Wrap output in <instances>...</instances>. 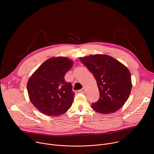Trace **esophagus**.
<instances>
[{
  "label": "esophagus",
  "instance_id": "esophagus-1",
  "mask_svg": "<svg viewBox=\"0 0 154 154\" xmlns=\"http://www.w3.org/2000/svg\"><path fill=\"white\" fill-rule=\"evenodd\" d=\"M85 88H83L82 89H81V90H80L79 91V93H84L85 92Z\"/></svg>",
  "mask_w": 154,
  "mask_h": 154
}]
</instances>
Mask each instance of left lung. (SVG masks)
<instances>
[{"label":"left lung","mask_w":154,"mask_h":154,"mask_svg":"<svg viewBox=\"0 0 154 154\" xmlns=\"http://www.w3.org/2000/svg\"><path fill=\"white\" fill-rule=\"evenodd\" d=\"M94 77L100 93L91 108L101 114L116 112L124 105L131 92V74L128 68L112 57L104 54L80 58Z\"/></svg>","instance_id":"1"}]
</instances>
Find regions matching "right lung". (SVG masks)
I'll return each instance as SVG.
<instances>
[{
	"instance_id": "obj_1",
	"label": "right lung",
	"mask_w": 154,
	"mask_h": 154,
	"mask_svg": "<svg viewBox=\"0 0 154 154\" xmlns=\"http://www.w3.org/2000/svg\"><path fill=\"white\" fill-rule=\"evenodd\" d=\"M72 65V60L67 57H52L29 79L27 88L30 100L42 114L58 116L71 106L75 94L71 83L64 80V75Z\"/></svg>"
}]
</instances>
